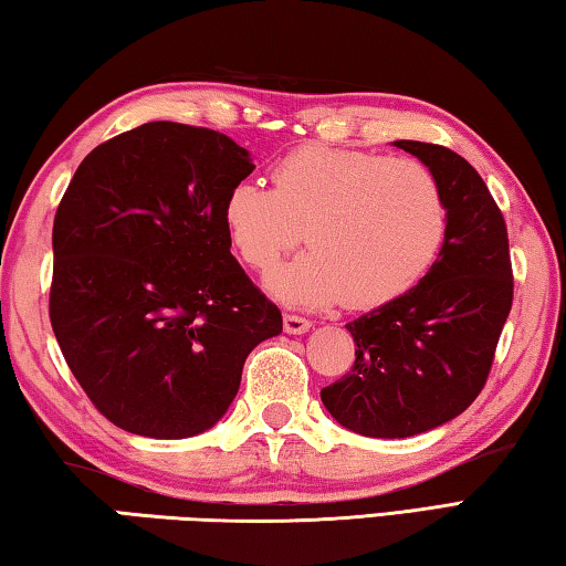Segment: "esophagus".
Returning <instances> with one entry per match:
<instances>
[{"label":"esophagus","instance_id":"obj_1","mask_svg":"<svg viewBox=\"0 0 566 566\" xmlns=\"http://www.w3.org/2000/svg\"><path fill=\"white\" fill-rule=\"evenodd\" d=\"M312 322L300 317V314H284V332L286 334H304L310 332Z\"/></svg>","mask_w":566,"mask_h":566}]
</instances>
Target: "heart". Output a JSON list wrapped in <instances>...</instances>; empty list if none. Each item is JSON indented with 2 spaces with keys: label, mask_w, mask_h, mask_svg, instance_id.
Masks as SVG:
<instances>
[{
  "label": "heart",
  "mask_w": 566,
  "mask_h": 566,
  "mask_svg": "<svg viewBox=\"0 0 566 566\" xmlns=\"http://www.w3.org/2000/svg\"><path fill=\"white\" fill-rule=\"evenodd\" d=\"M272 189L242 179L227 191L229 244L266 270L300 244L304 254L266 274L290 306L375 310L405 296L432 270L447 237V202L432 169L367 149L306 145L276 161Z\"/></svg>",
  "instance_id": "heart-1"
}]
</instances>
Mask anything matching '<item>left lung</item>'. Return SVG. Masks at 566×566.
Returning a JSON list of instances; mask_svg holds the SVG:
<instances>
[{
	"label": "left lung",
	"instance_id": "obj_1",
	"mask_svg": "<svg viewBox=\"0 0 566 566\" xmlns=\"http://www.w3.org/2000/svg\"><path fill=\"white\" fill-rule=\"evenodd\" d=\"M432 169L447 202V237L415 290L347 324L354 367L322 389L352 432L401 439L429 432L472 405L490 377L512 310L510 239L484 179L457 151L399 139Z\"/></svg>",
	"mask_w": 566,
	"mask_h": 566
}]
</instances>
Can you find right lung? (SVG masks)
Wrapping results in <instances>:
<instances>
[{
    "instance_id": "obj_1",
    "label": "right lung",
    "mask_w": 566,
    "mask_h": 566,
    "mask_svg": "<svg viewBox=\"0 0 566 566\" xmlns=\"http://www.w3.org/2000/svg\"><path fill=\"white\" fill-rule=\"evenodd\" d=\"M227 134L147 122L94 147L54 214L50 319L72 375L124 432L214 427L282 312L229 252L227 191L252 175Z\"/></svg>"
}]
</instances>
